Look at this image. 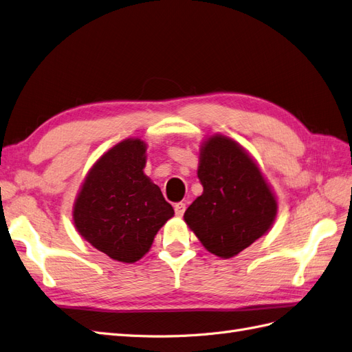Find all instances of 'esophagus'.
Returning a JSON list of instances; mask_svg holds the SVG:
<instances>
[{
  "label": "esophagus",
  "instance_id": "esophagus-1",
  "mask_svg": "<svg viewBox=\"0 0 352 352\" xmlns=\"http://www.w3.org/2000/svg\"><path fill=\"white\" fill-rule=\"evenodd\" d=\"M174 209H175V215H177V217H183L184 210H186V204L178 202V204L174 205Z\"/></svg>",
  "mask_w": 352,
  "mask_h": 352
}]
</instances>
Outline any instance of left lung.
Wrapping results in <instances>:
<instances>
[{"label":"left lung","instance_id":"1","mask_svg":"<svg viewBox=\"0 0 352 352\" xmlns=\"http://www.w3.org/2000/svg\"><path fill=\"white\" fill-rule=\"evenodd\" d=\"M204 192L184 221L208 252L233 258L273 227L278 202L256 160L236 140L208 135L199 148Z\"/></svg>","mask_w":352,"mask_h":352}]
</instances>
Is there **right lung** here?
I'll return each instance as SVG.
<instances>
[{
    "mask_svg": "<svg viewBox=\"0 0 352 352\" xmlns=\"http://www.w3.org/2000/svg\"><path fill=\"white\" fill-rule=\"evenodd\" d=\"M147 144L125 138L88 169L72 206L78 234L119 263L133 264L174 217L160 188L144 174Z\"/></svg>",
    "mask_w": 352,
    "mask_h": 352,
    "instance_id": "right-lung-1",
    "label": "right lung"
}]
</instances>
